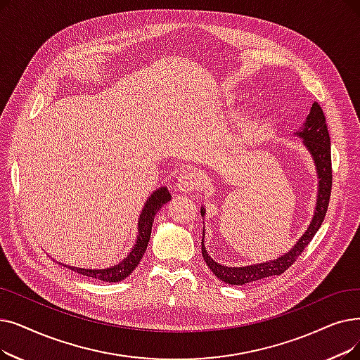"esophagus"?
I'll list each match as a JSON object with an SVG mask.
<instances>
[{
  "label": "esophagus",
  "mask_w": 360,
  "mask_h": 360,
  "mask_svg": "<svg viewBox=\"0 0 360 360\" xmlns=\"http://www.w3.org/2000/svg\"><path fill=\"white\" fill-rule=\"evenodd\" d=\"M202 182V176L198 170L190 169L185 170L178 178V190L182 193H193L200 188Z\"/></svg>",
  "instance_id": "34e87169"
}]
</instances>
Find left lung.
<instances>
[{"label": "left lung", "mask_w": 360, "mask_h": 360, "mask_svg": "<svg viewBox=\"0 0 360 360\" xmlns=\"http://www.w3.org/2000/svg\"><path fill=\"white\" fill-rule=\"evenodd\" d=\"M295 135L303 138V144L311 154V158H314V162L316 166V174L319 178L316 210L314 217H311V222L307 231L302 236V238L295 243V245L290 250L288 253L283 255L275 260L250 264V266H240V268H229L214 262L206 252V247L202 244L205 237H202L201 253H202V257H205V262L207 263L210 271L226 284L243 285L248 283H255V281H259L263 278L284 274L297 260V257L302 256L303 250L307 247V244L311 240H314L315 233L318 232V229L323 222L328 205H330V197H331L333 167H331V139H330V134H328L325 115L318 103L311 104L310 113L306 117L304 124L300 131L295 132ZM201 216H205V207H201ZM202 233H205V231H202Z\"/></svg>", "instance_id": "1"}]
</instances>
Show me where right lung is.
<instances>
[{"label":"right lung","mask_w":360,"mask_h":360,"mask_svg":"<svg viewBox=\"0 0 360 360\" xmlns=\"http://www.w3.org/2000/svg\"><path fill=\"white\" fill-rule=\"evenodd\" d=\"M167 201H170V194L167 191L166 186H162V188L155 190L151 197L146 201L144 209L139 214L138 219V237L136 243L132 247L131 253L124 257L122 262H119L115 266H110L107 269H82V268H75V266H68V264H63L65 268H69L77 274L85 275L92 279H98V281H105V283H119V281L127 278L136 266L138 263L141 262L146 248L150 241L151 236V226L154 222V216L158 213Z\"/></svg>","instance_id":"1"}]
</instances>
